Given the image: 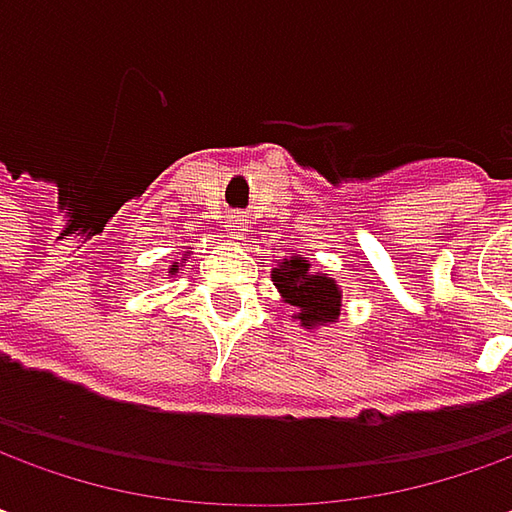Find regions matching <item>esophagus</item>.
<instances>
[{"mask_svg":"<svg viewBox=\"0 0 512 512\" xmlns=\"http://www.w3.org/2000/svg\"><path fill=\"white\" fill-rule=\"evenodd\" d=\"M246 232H249V223L243 221V218H232V238L235 240H243V235H246Z\"/></svg>","mask_w":512,"mask_h":512,"instance_id":"obj_1","label":"esophagus"}]
</instances>
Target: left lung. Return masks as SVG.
I'll use <instances>...</instances> for the list:
<instances>
[{
    "mask_svg": "<svg viewBox=\"0 0 512 512\" xmlns=\"http://www.w3.org/2000/svg\"><path fill=\"white\" fill-rule=\"evenodd\" d=\"M272 280L280 297L297 309V320L303 328L331 326L340 317V286L334 277L311 272L306 257H289L272 272Z\"/></svg>",
    "mask_w": 512,
    "mask_h": 512,
    "instance_id": "1",
    "label": "left lung"
}]
</instances>
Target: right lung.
<instances>
[{"mask_svg":"<svg viewBox=\"0 0 512 512\" xmlns=\"http://www.w3.org/2000/svg\"><path fill=\"white\" fill-rule=\"evenodd\" d=\"M175 272H178V269H175V266H172V269H169V274H175Z\"/></svg>","mask_w":512,"mask_h":512,"instance_id":"obj_1","label":"right lung"}]
</instances>
